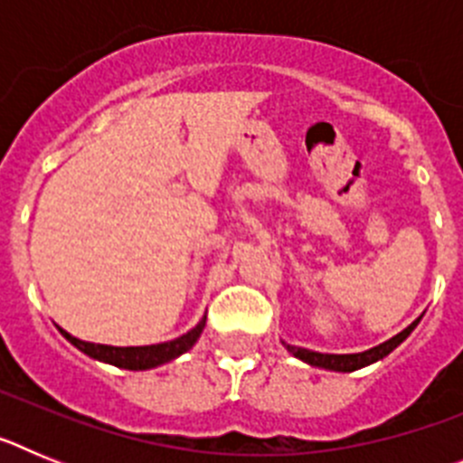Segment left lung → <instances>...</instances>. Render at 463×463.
I'll return each mask as SVG.
<instances>
[{
    "label": "left lung",
    "instance_id": "obj_1",
    "mask_svg": "<svg viewBox=\"0 0 463 463\" xmlns=\"http://www.w3.org/2000/svg\"><path fill=\"white\" fill-rule=\"evenodd\" d=\"M422 320V315L417 317L415 322L406 326L403 331H399L396 336H392L390 341L380 343V345L371 347V350H364V353H354V354H329V353H315V350H306V347H297V345H289V343L282 341V345L288 347V353L294 354L297 359L301 362L310 364V366H317V369H326V371H338V373H353V371L364 369V366H369V364L380 362L383 357L396 350L401 343L406 341L408 336L412 334L417 325Z\"/></svg>",
    "mask_w": 463,
    "mask_h": 463
}]
</instances>
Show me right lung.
<instances>
[{"label":"right lung","instance_id":"obj_1","mask_svg":"<svg viewBox=\"0 0 463 463\" xmlns=\"http://www.w3.org/2000/svg\"><path fill=\"white\" fill-rule=\"evenodd\" d=\"M203 326H206V315H203L199 325L194 329H190L183 336L174 338V341L166 343H155V345H132V347H116V345H101V343H88L80 341V338L71 336L69 331H64L60 326V334L67 338L71 345H76L80 353H85L88 357L97 359V362L110 364V366H118V369L127 371H148L155 366H162V364L171 362V359L181 357L187 350H192L199 336H202Z\"/></svg>","mask_w":463,"mask_h":463}]
</instances>
